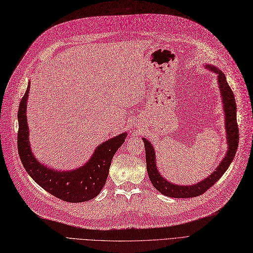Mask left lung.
Segmentation results:
<instances>
[{"label": "left lung", "mask_w": 253, "mask_h": 253, "mask_svg": "<svg viewBox=\"0 0 253 253\" xmlns=\"http://www.w3.org/2000/svg\"><path fill=\"white\" fill-rule=\"evenodd\" d=\"M207 68L218 75L219 88L222 96L224 112H225L226 142L228 146L227 152L220 165L216 168V170L202 181H199L198 183H195L193 185L174 184L164 178L160 172H158L156 168V156L154 152V147L147 138L143 137V141L145 143L146 164L149 178H150L154 188L163 195L168 196V197L192 198L202 195L205 191L211 188L221 178V176H223V174L226 172L237 152L239 145V127L237 123V105L235 95H233L231 88L229 87L225 75L223 74L222 71L211 64H207Z\"/></svg>", "instance_id": "left-lung-1"}]
</instances>
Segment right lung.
<instances>
[{
    "mask_svg": "<svg viewBox=\"0 0 253 253\" xmlns=\"http://www.w3.org/2000/svg\"><path fill=\"white\" fill-rule=\"evenodd\" d=\"M29 91L30 82L17 112V149L27 173L43 190L63 201L79 203L97 197L106 182L112 157L125 142L127 132L102 143L96 148L88 162L78 169L57 171L45 167L36 160L30 148L29 127L26 115Z\"/></svg>",
    "mask_w": 253,
    "mask_h": 253,
    "instance_id": "1",
    "label": "right lung"
}]
</instances>
